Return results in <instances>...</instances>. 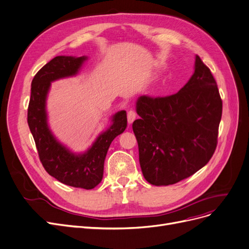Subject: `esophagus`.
<instances>
[{
	"label": "esophagus",
	"mask_w": 249,
	"mask_h": 249,
	"mask_svg": "<svg viewBox=\"0 0 249 249\" xmlns=\"http://www.w3.org/2000/svg\"><path fill=\"white\" fill-rule=\"evenodd\" d=\"M135 118H136V112L134 110H130L127 112V124H133V122L135 121Z\"/></svg>",
	"instance_id": "34e87169"
}]
</instances>
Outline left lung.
<instances>
[{
    "instance_id": "obj_1",
    "label": "left lung",
    "mask_w": 249,
    "mask_h": 249,
    "mask_svg": "<svg viewBox=\"0 0 249 249\" xmlns=\"http://www.w3.org/2000/svg\"><path fill=\"white\" fill-rule=\"evenodd\" d=\"M195 71L177 93L141 96L133 131L144 178L156 186L179 182L207 164L216 148L222 102L215 80L196 55Z\"/></svg>"
}]
</instances>
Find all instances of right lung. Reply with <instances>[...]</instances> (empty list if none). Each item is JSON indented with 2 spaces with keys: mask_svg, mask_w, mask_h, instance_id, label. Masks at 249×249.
<instances>
[{
  "mask_svg": "<svg viewBox=\"0 0 249 249\" xmlns=\"http://www.w3.org/2000/svg\"><path fill=\"white\" fill-rule=\"evenodd\" d=\"M88 59L85 55H58L35 75L32 81L28 124L46 172L66 185L91 190L102 181L111 142L125 130L126 112L122 110L113 114L110 118L111 124L98 135L87 150L74 152L50 130L46 109L51 83L76 76Z\"/></svg>",
  "mask_w": 249,
  "mask_h": 249,
  "instance_id": "right-lung-1",
  "label": "right lung"
}]
</instances>
